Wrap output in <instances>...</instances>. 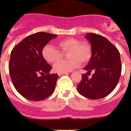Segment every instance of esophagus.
I'll return each mask as SVG.
<instances>
[{
    "label": "esophagus",
    "mask_w": 131,
    "mask_h": 131,
    "mask_svg": "<svg viewBox=\"0 0 131 131\" xmlns=\"http://www.w3.org/2000/svg\"><path fill=\"white\" fill-rule=\"evenodd\" d=\"M64 74L65 73H58V75L61 76V75H64Z\"/></svg>",
    "instance_id": "obj_1"
}]
</instances>
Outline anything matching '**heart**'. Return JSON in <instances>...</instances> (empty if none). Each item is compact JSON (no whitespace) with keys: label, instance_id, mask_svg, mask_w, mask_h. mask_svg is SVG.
Instances as JSON below:
<instances>
[{"label":"heart","instance_id":"obj_1","mask_svg":"<svg viewBox=\"0 0 131 131\" xmlns=\"http://www.w3.org/2000/svg\"><path fill=\"white\" fill-rule=\"evenodd\" d=\"M59 49L50 44L45 45L42 49L44 59L50 63L56 62L61 59L63 53L69 51L70 60H63L53 65V71L58 73H65L78 68L81 62L86 63L92 56V49L88 42H81L79 39L69 37L58 42Z\"/></svg>","mask_w":131,"mask_h":131}]
</instances>
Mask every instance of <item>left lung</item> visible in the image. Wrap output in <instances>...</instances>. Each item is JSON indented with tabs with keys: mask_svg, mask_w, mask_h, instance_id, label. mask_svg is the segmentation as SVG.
<instances>
[{
	"mask_svg": "<svg viewBox=\"0 0 131 131\" xmlns=\"http://www.w3.org/2000/svg\"><path fill=\"white\" fill-rule=\"evenodd\" d=\"M85 37L91 44L92 53L89 63L84 68L87 74L94 71L92 78L86 73L78 85V92L90 99H100L110 94L117 86L122 64L120 52L105 37L94 33Z\"/></svg>",
	"mask_w": 131,
	"mask_h": 131,
	"instance_id": "1",
	"label": "left lung"
}]
</instances>
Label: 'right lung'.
<instances>
[{"label": "right lung", "instance_id": "1", "mask_svg": "<svg viewBox=\"0 0 131 131\" xmlns=\"http://www.w3.org/2000/svg\"><path fill=\"white\" fill-rule=\"evenodd\" d=\"M57 35L45 32L32 34L13 47L9 69L15 88L22 96L33 101L45 99L55 89L58 74H50L51 67L42 56V49Z\"/></svg>", "mask_w": 131, "mask_h": 131}]
</instances>
